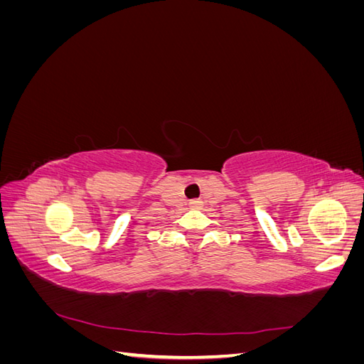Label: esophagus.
<instances>
[{"label":"esophagus","instance_id":"34e87169","mask_svg":"<svg viewBox=\"0 0 364 364\" xmlns=\"http://www.w3.org/2000/svg\"><path fill=\"white\" fill-rule=\"evenodd\" d=\"M188 205H190L191 209H200V208L203 206V202L199 200V199H194V200H191Z\"/></svg>","mask_w":364,"mask_h":364}]
</instances>
